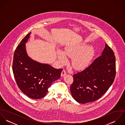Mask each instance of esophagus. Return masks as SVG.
Listing matches in <instances>:
<instances>
[{"instance_id": "34e87169", "label": "esophagus", "mask_w": 125, "mask_h": 125, "mask_svg": "<svg viewBox=\"0 0 125 125\" xmlns=\"http://www.w3.org/2000/svg\"><path fill=\"white\" fill-rule=\"evenodd\" d=\"M66 74V72L65 71V70H63L62 71L61 73V76H64Z\"/></svg>"}]
</instances>
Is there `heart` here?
Masks as SVG:
<instances>
[{
	"label": "heart",
	"mask_w": 125,
	"mask_h": 125,
	"mask_svg": "<svg viewBox=\"0 0 125 125\" xmlns=\"http://www.w3.org/2000/svg\"><path fill=\"white\" fill-rule=\"evenodd\" d=\"M65 54L69 57L73 58L72 65L74 69L82 70L89 65L94 55V50L89 44L80 43L67 47L64 52L59 51L57 52L58 58L62 63H66L67 61Z\"/></svg>",
	"instance_id": "1"
}]
</instances>
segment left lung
<instances>
[{
    "mask_svg": "<svg viewBox=\"0 0 125 125\" xmlns=\"http://www.w3.org/2000/svg\"><path fill=\"white\" fill-rule=\"evenodd\" d=\"M115 74L114 52L105 44L100 56L85 69L73 75L70 87L73 98L83 104L98 100L112 85Z\"/></svg>",
    "mask_w": 125,
    "mask_h": 125,
    "instance_id": "8db88e82",
    "label": "left lung"
}]
</instances>
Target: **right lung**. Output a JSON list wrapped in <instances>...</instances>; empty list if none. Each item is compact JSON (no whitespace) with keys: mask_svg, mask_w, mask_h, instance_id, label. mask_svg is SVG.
<instances>
[{"mask_svg":"<svg viewBox=\"0 0 125 125\" xmlns=\"http://www.w3.org/2000/svg\"><path fill=\"white\" fill-rule=\"evenodd\" d=\"M30 34L21 40L14 52L12 70L20 90L31 99H40L46 95L54 81L60 78L62 69L37 62L28 56L25 43Z\"/></svg>","mask_w":125,"mask_h":125,"instance_id":"obj_1","label":"right lung"}]
</instances>
